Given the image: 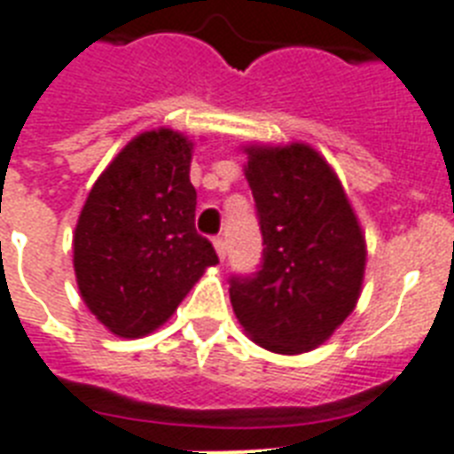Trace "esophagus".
I'll list each match as a JSON object with an SVG mask.
<instances>
[{
  "label": "esophagus",
  "instance_id": "obj_1",
  "mask_svg": "<svg viewBox=\"0 0 454 454\" xmlns=\"http://www.w3.org/2000/svg\"><path fill=\"white\" fill-rule=\"evenodd\" d=\"M214 247H216L219 259H226V240L223 238H214Z\"/></svg>",
  "mask_w": 454,
  "mask_h": 454
}]
</instances>
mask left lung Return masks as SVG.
Masks as SVG:
<instances>
[{
    "label": "left lung",
    "mask_w": 454,
    "mask_h": 454,
    "mask_svg": "<svg viewBox=\"0 0 454 454\" xmlns=\"http://www.w3.org/2000/svg\"><path fill=\"white\" fill-rule=\"evenodd\" d=\"M247 153L263 252L254 273L231 276V303L259 346L310 351L358 301L365 240L339 178L313 148Z\"/></svg>",
    "instance_id": "obj_1"
}]
</instances>
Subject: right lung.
<instances>
[{
	"label": "right lung",
	"mask_w": 454,
	"mask_h": 454,
	"mask_svg": "<svg viewBox=\"0 0 454 454\" xmlns=\"http://www.w3.org/2000/svg\"><path fill=\"white\" fill-rule=\"evenodd\" d=\"M191 144L145 131L110 162L89 192L74 231L82 299L110 332L144 337L176 310L207 266L219 263L195 231L198 192Z\"/></svg>",
	"instance_id": "right-lung-1"
}]
</instances>
